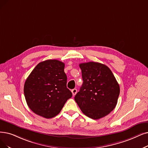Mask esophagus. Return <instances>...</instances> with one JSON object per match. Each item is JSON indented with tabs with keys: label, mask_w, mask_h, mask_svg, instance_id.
Here are the masks:
<instances>
[{
	"label": "esophagus",
	"mask_w": 148,
	"mask_h": 148,
	"mask_svg": "<svg viewBox=\"0 0 148 148\" xmlns=\"http://www.w3.org/2000/svg\"><path fill=\"white\" fill-rule=\"evenodd\" d=\"M71 91H72L73 96H75V95L76 94V93H77V89H76V88H73V89H72Z\"/></svg>",
	"instance_id": "34e87169"
}]
</instances>
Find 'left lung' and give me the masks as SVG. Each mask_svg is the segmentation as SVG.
<instances>
[{
	"instance_id": "1",
	"label": "left lung",
	"mask_w": 148,
	"mask_h": 148,
	"mask_svg": "<svg viewBox=\"0 0 148 148\" xmlns=\"http://www.w3.org/2000/svg\"><path fill=\"white\" fill-rule=\"evenodd\" d=\"M79 66L83 83L75 100L84 114L99 119L115 109L120 94L119 84L104 64L88 62Z\"/></svg>"
}]
</instances>
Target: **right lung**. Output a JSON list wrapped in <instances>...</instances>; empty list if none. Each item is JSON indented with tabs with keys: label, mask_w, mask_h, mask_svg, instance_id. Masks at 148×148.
<instances>
[{
	"label": "right lung",
	"mask_w": 148,
	"mask_h": 148,
	"mask_svg": "<svg viewBox=\"0 0 148 148\" xmlns=\"http://www.w3.org/2000/svg\"><path fill=\"white\" fill-rule=\"evenodd\" d=\"M65 64L56 60L39 62L27 78L23 92L34 113L45 118L56 116L72 93L67 88Z\"/></svg>",
	"instance_id": "1"
}]
</instances>
